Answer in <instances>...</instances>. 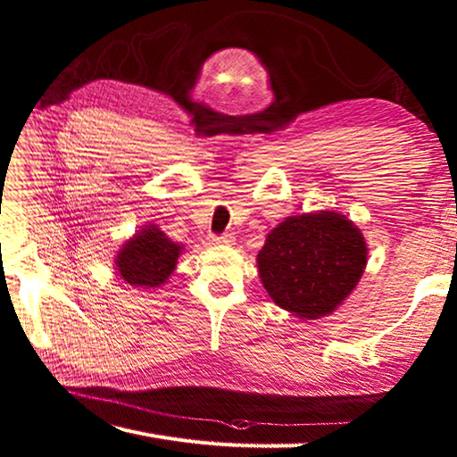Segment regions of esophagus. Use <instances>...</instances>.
I'll return each mask as SVG.
<instances>
[{"mask_svg": "<svg viewBox=\"0 0 457 457\" xmlns=\"http://www.w3.org/2000/svg\"><path fill=\"white\" fill-rule=\"evenodd\" d=\"M236 241V237L231 234H221V236H213V244L218 245H231Z\"/></svg>", "mask_w": 457, "mask_h": 457, "instance_id": "34e87169", "label": "esophagus"}]
</instances>
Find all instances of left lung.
<instances>
[{
  "label": "left lung",
  "mask_w": 457,
  "mask_h": 457,
  "mask_svg": "<svg viewBox=\"0 0 457 457\" xmlns=\"http://www.w3.org/2000/svg\"><path fill=\"white\" fill-rule=\"evenodd\" d=\"M365 263L361 231L336 212L287 218L257 255L269 296L308 320L334 312L359 283Z\"/></svg>",
  "instance_id": "1"
}]
</instances>
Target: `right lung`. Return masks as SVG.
Here are the masks:
<instances>
[{
  "label": "right lung",
  "instance_id": "obj_1",
  "mask_svg": "<svg viewBox=\"0 0 457 457\" xmlns=\"http://www.w3.org/2000/svg\"><path fill=\"white\" fill-rule=\"evenodd\" d=\"M180 249L157 226H147L128 244H123L115 265L125 283L153 288L162 285L172 275Z\"/></svg>",
  "mask_w": 457,
  "mask_h": 457
}]
</instances>
